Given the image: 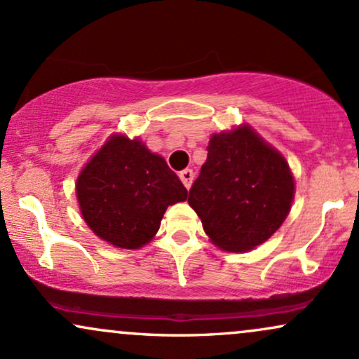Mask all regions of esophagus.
<instances>
[{
    "instance_id": "1",
    "label": "esophagus",
    "mask_w": 359,
    "mask_h": 359,
    "mask_svg": "<svg viewBox=\"0 0 359 359\" xmlns=\"http://www.w3.org/2000/svg\"><path fill=\"white\" fill-rule=\"evenodd\" d=\"M193 176H195V175H193L191 170H183V171L180 172V180L183 181V184H184V187H187V188L191 187Z\"/></svg>"
}]
</instances>
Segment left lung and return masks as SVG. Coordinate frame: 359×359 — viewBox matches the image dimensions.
<instances>
[{"label": "left lung", "instance_id": "left-lung-1", "mask_svg": "<svg viewBox=\"0 0 359 359\" xmlns=\"http://www.w3.org/2000/svg\"><path fill=\"white\" fill-rule=\"evenodd\" d=\"M188 203L222 250H252L284 223L294 178L279 151L250 126L213 134Z\"/></svg>", "mask_w": 359, "mask_h": 359}]
</instances>
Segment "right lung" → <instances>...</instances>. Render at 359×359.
Listing matches in <instances>:
<instances>
[{
  "mask_svg": "<svg viewBox=\"0 0 359 359\" xmlns=\"http://www.w3.org/2000/svg\"><path fill=\"white\" fill-rule=\"evenodd\" d=\"M77 200L97 237L119 248L151 242L170 205L188 198L175 171L139 139L114 134L80 171Z\"/></svg>",
  "mask_w": 359,
  "mask_h": 359,
  "instance_id": "obj_1",
  "label": "right lung"
}]
</instances>
